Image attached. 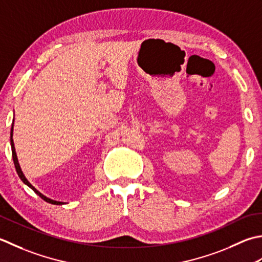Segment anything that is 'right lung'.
I'll return each instance as SVG.
<instances>
[{
  "label": "right lung",
  "mask_w": 262,
  "mask_h": 262,
  "mask_svg": "<svg viewBox=\"0 0 262 262\" xmlns=\"http://www.w3.org/2000/svg\"><path fill=\"white\" fill-rule=\"evenodd\" d=\"M12 135H13V125H12V127H11V148H12V158H13V163H14L15 169H17V173H18V175H19V178L21 179V181H23V182H24L25 184L28 185L29 188L33 189V190L36 192V193L40 196V198H41L42 200H45L46 202H49V204H52V205H62L63 202H60V201H55V200H52V199H50V198H47V196H45L44 194H41L40 192H39L38 190H36V189L34 188V186L31 185V184L28 182V180L26 179V176L24 175L23 170H21V168H20V165H19V163H18V158H17V154H15V149H14V143H13Z\"/></svg>",
  "instance_id": "add662e5"
}]
</instances>
